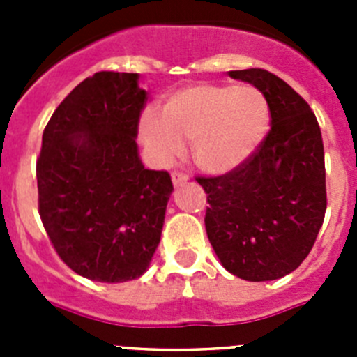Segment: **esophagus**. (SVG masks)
<instances>
[{
  "mask_svg": "<svg viewBox=\"0 0 357 357\" xmlns=\"http://www.w3.org/2000/svg\"><path fill=\"white\" fill-rule=\"evenodd\" d=\"M172 181H173V184H175V185H182V184H185V182H188V175H185V173H182V172H173L172 173Z\"/></svg>",
  "mask_w": 357,
  "mask_h": 357,
  "instance_id": "1",
  "label": "esophagus"
}]
</instances>
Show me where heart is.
Wrapping results in <instances>:
<instances>
[{
	"label": "heart",
	"instance_id": "1",
	"mask_svg": "<svg viewBox=\"0 0 357 357\" xmlns=\"http://www.w3.org/2000/svg\"><path fill=\"white\" fill-rule=\"evenodd\" d=\"M270 125L266 98L252 85H193L172 94L162 116L144 112L139 135L159 166L193 141V159L207 173L238 168L259 146Z\"/></svg>",
	"mask_w": 357,
	"mask_h": 357
}]
</instances>
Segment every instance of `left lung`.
I'll use <instances>...</instances> for the list:
<instances>
[{
  "label": "left lung",
  "instance_id": "1",
  "mask_svg": "<svg viewBox=\"0 0 357 357\" xmlns=\"http://www.w3.org/2000/svg\"><path fill=\"white\" fill-rule=\"evenodd\" d=\"M266 98L272 128L232 172L197 176L207 238L223 268L261 282L288 275L313 248L327 207L324 141L301 94L266 69L229 71Z\"/></svg>",
  "mask_w": 357,
  "mask_h": 357
}]
</instances>
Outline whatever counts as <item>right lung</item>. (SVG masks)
Wrapping results in <instances>:
<instances>
[{"label": "right lung", "mask_w": 357, "mask_h": 357, "mask_svg": "<svg viewBox=\"0 0 357 357\" xmlns=\"http://www.w3.org/2000/svg\"><path fill=\"white\" fill-rule=\"evenodd\" d=\"M137 73L100 71L56 107L37 159L39 214L73 272L127 282L146 272L173 191L168 172L146 169L137 151L146 91Z\"/></svg>", "instance_id": "right-lung-1"}]
</instances>
